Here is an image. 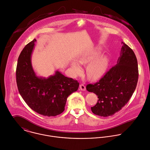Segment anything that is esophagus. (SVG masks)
Wrapping results in <instances>:
<instances>
[{
	"mask_svg": "<svg viewBox=\"0 0 150 150\" xmlns=\"http://www.w3.org/2000/svg\"><path fill=\"white\" fill-rule=\"evenodd\" d=\"M80 89L81 91H86V86L84 84H80Z\"/></svg>",
	"mask_w": 150,
	"mask_h": 150,
	"instance_id": "1",
	"label": "esophagus"
}]
</instances>
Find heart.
<instances>
[{"instance_id": "b5f03b06", "label": "heart", "mask_w": 150, "mask_h": 150, "mask_svg": "<svg viewBox=\"0 0 150 150\" xmlns=\"http://www.w3.org/2000/svg\"><path fill=\"white\" fill-rule=\"evenodd\" d=\"M98 53L96 52H86L80 55L76 61L71 63V72L74 76L80 75L83 70L81 65L89 63L86 69L87 77L92 80H96L100 78L105 73L108 66V59L106 57H97Z\"/></svg>"}]
</instances>
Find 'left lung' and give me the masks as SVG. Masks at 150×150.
Here are the masks:
<instances>
[{"label":"left lung","mask_w":150,"mask_h":150,"mask_svg":"<svg viewBox=\"0 0 150 150\" xmlns=\"http://www.w3.org/2000/svg\"><path fill=\"white\" fill-rule=\"evenodd\" d=\"M122 47L117 62L95 84H89L86 89L98 96L92 112L103 117L112 116L119 111L134 92L139 78L138 64L133 50L126 44Z\"/></svg>","instance_id":"1"}]
</instances>
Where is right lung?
Here are the masks:
<instances>
[{"instance_id": "add662e5", "label": "right lung", "mask_w": 150, "mask_h": 150, "mask_svg": "<svg viewBox=\"0 0 150 150\" xmlns=\"http://www.w3.org/2000/svg\"><path fill=\"white\" fill-rule=\"evenodd\" d=\"M36 40L21 51L16 68V82L20 94L33 110L47 116L62 113L67 97L76 91L79 83L59 71L48 78L36 76L31 64V54Z\"/></svg>"}]
</instances>
